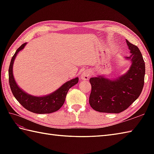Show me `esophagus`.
Returning <instances> with one entry per match:
<instances>
[{
  "label": "esophagus",
  "instance_id": "34e87169",
  "mask_svg": "<svg viewBox=\"0 0 154 154\" xmlns=\"http://www.w3.org/2000/svg\"><path fill=\"white\" fill-rule=\"evenodd\" d=\"M91 71L89 70H85L83 71L82 73H81V78L82 80H88L89 79V77L91 76Z\"/></svg>",
  "mask_w": 154,
  "mask_h": 154
}]
</instances>
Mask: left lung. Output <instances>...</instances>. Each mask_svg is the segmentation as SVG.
I'll return each mask as SVG.
<instances>
[{"mask_svg": "<svg viewBox=\"0 0 154 154\" xmlns=\"http://www.w3.org/2000/svg\"><path fill=\"white\" fill-rule=\"evenodd\" d=\"M132 62L127 73L115 80L103 76L91 77L89 104L100 112L120 113L127 109L141 94L145 76V62L138 48L126 40Z\"/></svg>", "mask_w": 154, "mask_h": 154, "instance_id": "1", "label": "left lung"}]
</instances>
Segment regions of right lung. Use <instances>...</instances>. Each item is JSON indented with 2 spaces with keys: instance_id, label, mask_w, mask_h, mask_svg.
I'll return each mask as SVG.
<instances>
[{
  "instance_id": "obj_1",
  "label": "right lung",
  "mask_w": 154,
  "mask_h": 154,
  "mask_svg": "<svg viewBox=\"0 0 154 154\" xmlns=\"http://www.w3.org/2000/svg\"><path fill=\"white\" fill-rule=\"evenodd\" d=\"M26 45V43L23 44L20 47L17 49L12 57L11 64H10L8 80L12 93L19 103L26 109L36 114H48L55 112L63 106L69 89L78 83L79 78L76 77L67 81L54 93L44 97L32 96L24 92L16 83L12 73V67L16 56L18 52L25 47Z\"/></svg>"
}]
</instances>
